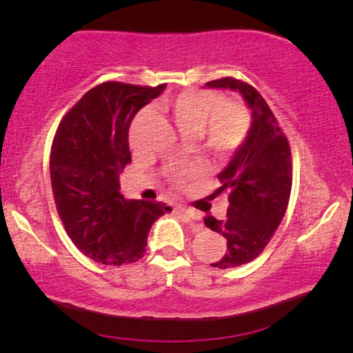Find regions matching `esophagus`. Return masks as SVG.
I'll use <instances>...</instances> for the list:
<instances>
[{
    "label": "esophagus",
    "mask_w": 353,
    "mask_h": 353,
    "mask_svg": "<svg viewBox=\"0 0 353 353\" xmlns=\"http://www.w3.org/2000/svg\"><path fill=\"white\" fill-rule=\"evenodd\" d=\"M176 214H180V215H183V216H186L188 220H199L201 216H199V214H197L196 210H191V209H186V207H176ZM196 231H199V230H202V225L201 223H196Z\"/></svg>",
    "instance_id": "esophagus-1"
}]
</instances>
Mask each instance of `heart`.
Masks as SVG:
<instances>
[{"instance_id": "heart-1", "label": "heart", "mask_w": 353, "mask_h": 353, "mask_svg": "<svg viewBox=\"0 0 353 353\" xmlns=\"http://www.w3.org/2000/svg\"><path fill=\"white\" fill-rule=\"evenodd\" d=\"M167 108L181 133L199 137L205 148L216 154L234 151L248 137L250 117L244 104L234 99H221L214 91L185 90L168 99ZM148 115V110L139 114L130 130V146L133 151H139L137 130ZM199 172V167L173 168L172 180L181 185Z\"/></svg>"}]
</instances>
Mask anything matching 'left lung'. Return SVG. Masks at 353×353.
I'll return each instance as SVG.
<instances>
[{
    "label": "left lung",
    "instance_id": "left-lung-1",
    "mask_svg": "<svg viewBox=\"0 0 353 353\" xmlns=\"http://www.w3.org/2000/svg\"><path fill=\"white\" fill-rule=\"evenodd\" d=\"M205 85L239 91L252 117L248 137L219 173L221 186L216 192L226 191L230 201L226 219H204L207 228L226 239L225 255L210 263L225 270L259 257L273 238L291 196L292 161L286 134L254 86L231 77Z\"/></svg>",
    "mask_w": 353,
    "mask_h": 353
}]
</instances>
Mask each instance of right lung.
<instances>
[{
	"label": "right lung",
	"instance_id": "1",
	"mask_svg": "<svg viewBox=\"0 0 353 353\" xmlns=\"http://www.w3.org/2000/svg\"><path fill=\"white\" fill-rule=\"evenodd\" d=\"M163 88L101 83L65 114L56 132L50 173L57 214L72 243L98 263L138 262L152 223L172 210L161 202L125 199L119 181L132 162V120Z\"/></svg>",
	"mask_w": 353,
	"mask_h": 353
}]
</instances>
